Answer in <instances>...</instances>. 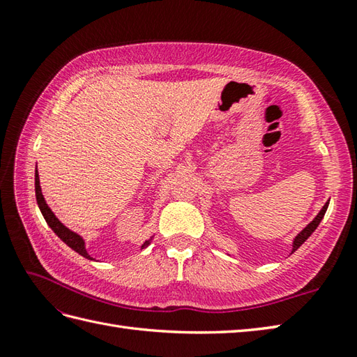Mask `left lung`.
<instances>
[{
	"mask_svg": "<svg viewBox=\"0 0 357 357\" xmlns=\"http://www.w3.org/2000/svg\"><path fill=\"white\" fill-rule=\"evenodd\" d=\"M327 208H328V202L325 204L324 206V208L319 211V215H317L312 222H310L304 230H302L298 236H296V239H294V242H293V252H296V250H298L302 244H304V242L310 238V234H312L314 230H316V227L319 225V222L322 221V218H324V215H325V211H327Z\"/></svg>",
	"mask_w": 357,
	"mask_h": 357,
	"instance_id": "left-lung-1",
	"label": "left lung"
}]
</instances>
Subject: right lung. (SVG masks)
<instances>
[{
  "instance_id": "1",
  "label": "right lung",
  "mask_w": 357,
  "mask_h": 357,
  "mask_svg": "<svg viewBox=\"0 0 357 357\" xmlns=\"http://www.w3.org/2000/svg\"><path fill=\"white\" fill-rule=\"evenodd\" d=\"M35 195H36L38 207H40L41 213H43V216L45 219V222H47L50 229L56 233V236L61 239L63 242H66L67 245H69L72 250H75V252H77V253H79L81 256L87 257V259H92V257L87 255L86 248H84V241H82V238L79 236V234L73 233L72 230H69V229H67V227H64L61 222H59L58 218L53 215V211L49 208L47 204H45L44 196L41 193V185H40V176H38V170L35 172ZM149 244H150V241H146V244L142 245V248L147 247Z\"/></svg>"
}]
</instances>
